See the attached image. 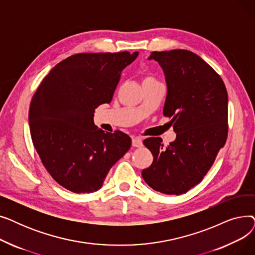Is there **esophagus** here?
<instances>
[{"label":"esophagus","mask_w":255,"mask_h":255,"mask_svg":"<svg viewBox=\"0 0 255 255\" xmlns=\"http://www.w3.org/2000/svg\"><path fill=\"white\" fill-rule=\"evenodd\" d=\"M132 145L136 146V148H139V146L142 145V140L139 137H133L132 138Z\"/></svg>","instance_id":"1"}]
</instances>
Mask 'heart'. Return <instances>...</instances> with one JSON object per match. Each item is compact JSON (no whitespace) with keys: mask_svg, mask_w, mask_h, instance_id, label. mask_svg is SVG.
I'll return each instance as SVG.
<instances>
[{"mask_svg":"<svg viewBox=\"0 0 255 255\" xmlns=\"http://www.w3.org/2000/svg\"><path fill=\"white\" fill-rule=\"evenodd\" d=\"M146 79H152V78H146Z\"/></svg>","mask_w":255,"mask_h":255,"instance_id":"1","label":"heart"}]
</instances>
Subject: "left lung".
I'll return each instance as SVG.
<instances>
[{"instance_id":"1","label":"left lung","mask_w":255,"mask_h":255,"mask_svg":"<svg viewBox=\"0 0 255 255\" xmlns=\"http://www.w3.org/2000/svg\"><path fill=\"white\" fill-rule=\"evenodd\" d=\"M148 60L163 70V115L171 118L177 137L166 148L160 137L143 140L154 159L141 176L154 190L179 195L203 180L226 141L227 91L217 72L192 51H153Z\"/></svg>"}]
</instances>
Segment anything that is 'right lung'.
Masks as SVG:
<instances>
[{"label":"right lung","mask_w":255,"mask_h":255,"mask_svg":"<svg viewBox=\"0 0 255 255\" xmlns=\"http://www.w3.org/2000/svg\"><path fill=\"white\" fill-rule=\"evenodd\" d=\"M138 51L77 53L57 64L31 101L29 126L35 149L49 175L75 193L100 189L113 165L130 149L121 131L104 132L94 113L110 103L120 74Z\"/></svg>","instance_id":"right-lung-1"}]
</instances>
